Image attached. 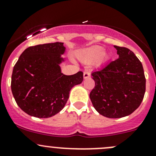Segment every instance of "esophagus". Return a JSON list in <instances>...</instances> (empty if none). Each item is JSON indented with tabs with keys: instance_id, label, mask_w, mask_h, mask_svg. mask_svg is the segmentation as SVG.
Here are the masks:
<instances>
[{
	"instance_id": "1",
	"label": "esophagus",
	"mask_w": 156,
	"mask_h": 156,
	"mask_svg": "<svg viewBox=\"0 0 156 156\" xmlns=\"http://www.w3.org/2000/svg\"><path fill=\"white\" fill-rule=\"evenodd\" d=\"M90 76V72H88V71H85V72H84V79H86V78H88Z\"/></svg>"
}]
</instances>
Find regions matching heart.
I'll list each match as a JSON object with an SVG mask.
<instances>
[{
    "mask_svg": "<svg viewBox=\"0 0 156 156\" xmlns=\"http://www.w3.org/2000/svg\"><path fill=\"white\" fill-rule=\"evenodd\" d=\"M108 59V56L105 52H103V48L100 46H95L90 48L84 52L81 56V59L84 62H93L97 60V64H101L106 62Z\"/></svg>",
    "mask_w": 156,
    "mask_h": 156,
    "instance_id": "1",
    "label": "heart"
}]
</instances>
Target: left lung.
Instances as JSON below:
<instances>
[{"label": "left lung", "instance_id": "obj_1", "mask_svg": "<svg viewBox=\"0 0 156 156\" xmlns=\"http://www.w3.org/2000/svg\"><path fill=\"white\" fill-rule=\"evenodd\" d=\"M114 48L119 58L91 73L95 87L90 98L100 115L119 119L131 114L142 103L146 78L142 63L131 50Z\"/></svg>", "mask_w": 156, "mask_h": 156}]
</instances>
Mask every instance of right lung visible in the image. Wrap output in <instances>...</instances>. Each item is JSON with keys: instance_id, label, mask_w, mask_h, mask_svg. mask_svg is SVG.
Instances as JSON below:
<instances>
[{"instance_id": "obj_1", "label": "right lung", "mask_w": 156, "mask_h": 156, "mask_svg": "<svg viewBox=\"0 0 156 156\" xmlns=\"http://www.w3.org/2000/svg\"><path fill=\"white\" fill-rule=\"evenodd\" d=\"M66 48L63 43L29 47L13 67L11 90L19 107L33 117L55 115L65 106L71 89L83 81V72L66 75L59 66Z\"/></svg>"}]
</instances>
